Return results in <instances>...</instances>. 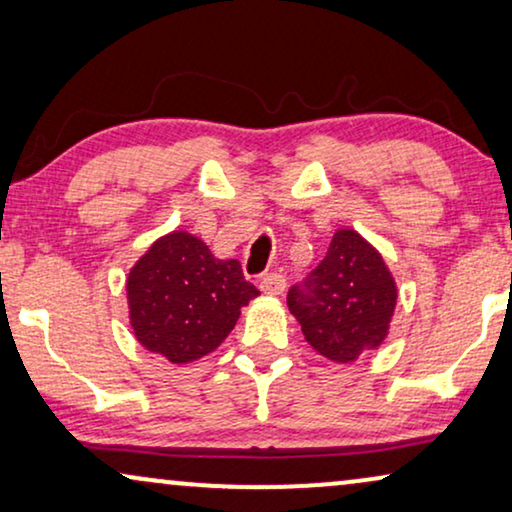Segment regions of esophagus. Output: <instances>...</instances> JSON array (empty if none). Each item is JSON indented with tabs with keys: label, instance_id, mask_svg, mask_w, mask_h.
<instances>
[{
	"label": "esophagus",
	"instance_id": "34e87169",
	"mask_svg": "<svg viewBox=\"0 0 512 512\" xmlns=\"http://www.w3.org/2000/svg\"><path fill=\"white\" fill-rule=\"evenodd\" d=\"M284 286H286V279L284 275H279V272H265V275H261V279H258V289L268 293V296H279V293L284 291Z\"/></svg>",
	"mask_w": 512,
	"mask_h": 512
}]
</instances>
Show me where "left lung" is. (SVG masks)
Listing matches in <instances>:
<instances>
[{
  "mask_svg": "<svg viewBox=\"0 0 512 512\" xmlns=\"http://www.w3.org/2000/svg\"><path fill=\"white\" fill-rule=\"evenodd\" d=\"M396 282L373 244L352 228L333 235L324 261L289 289L286 305L314 352L352 363L387 338Z\"/></svg>",
  "mask_w": 512,
  "mask_h": 512,
  "instance_id": "8db88e82",
  "label": "left lung"
}]
</instances>
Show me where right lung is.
I'll use <instances>...</instances> for the list:
<instances>
[{
  "label": "right lung",
  "mask_w": 512,
  "mask_h": 512,
  "mask_svg": "<svg viewBox=\"0 0 512 512\" xmlns=\"http://www.w3.org/2000/svg\"><path fill=\"white\" fill-rule=\"evenodd\" d=\"M130 326L139 345L172 363L214 352L258 296L240 261H219L186 230L160 237L128 275Z\"/></svg>",
  "instance_id": "1"
}]
</instances>
